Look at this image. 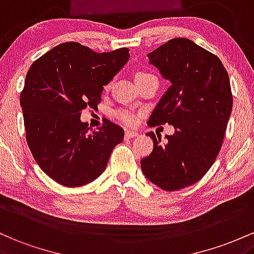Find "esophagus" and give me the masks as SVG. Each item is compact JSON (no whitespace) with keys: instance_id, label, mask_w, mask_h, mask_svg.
<instances>
[{"instance_id":"obj_1","label":"esophagus","mask_w":254,"mask_h":254,"mask_svg":"<svg viewBox=\"0 0 254 254\" xmlns=\"http://www.w3.org/2000/svg\"><path fill=\"white\" fill-rule=\"evenodd\" d=\"M125 136H126V138H135V136H138V133L136 132H134V130H129V129H127L126 130V133H125Z\"/></svg>"}]
</instances>
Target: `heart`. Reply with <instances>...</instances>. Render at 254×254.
<instances>
[{
  "label": "heart",
  "instance_id": "heart-1",
  "mask_svg": "<svg viewBox=\"0 0 254 254\" xmlns=\"http://www.w3.org/2000/svg\"><path fill=\"white\" fill-rule=\"evenodd\" d=\"M146 75H149V74H147V73H138V74H136V79H140V78H142V76H146ZM109 87H110V84L105 86V90H108ZM115 115H116V118L120 120V121L128 125V126H132V125H134L135 121H136V118H135L134 114L128 112V110H126V109L118 110V112L115 113Z\"/></svg>",
  "mask_w": 254,
  "mask_h": 254
}]
</instances>
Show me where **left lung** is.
Wrapping results in <instances>:
<instances>
[{"label":"left lung","instance_id":"1","mask_svg":"<svg viewBox=\"0 0 254 254\" xmlns=\"http://www.w3.org/2000/svg\"><path fill=\"white\" fill-rule=\"evenodd\" d=\"M147 58L172 84L147 125H173L175 133L165 142L147 133L153 150L141 170L172 192L198 182L217 158L233 108L229 75L217 56L187 38L170 39Z\"/></svg>","mask_w":254,"mask_h":254}]
</instances>
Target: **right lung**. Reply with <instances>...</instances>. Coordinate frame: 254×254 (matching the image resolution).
I'll return each mask as SVG.
<instances>
[{
  "mask_svg": "<svg viewBox=\"0 0 254 254\" xmlns=\"http://www.w3.org/2000/svg\"><path fill=\"white\" fill-rule=\"evenodd\" d=\"M129 59L127 48L95 53L62 43L33 62L20 95L26 141L41 169L58 184L80 187L104 172L125 130L109 120L97 132L81 110L97 108L104 85Z\"/></svg>",
  "mask_w": 254,
  "mask_h": 254,
  "instance_id": "obj_1",
  "label": "right lung"
}]
</instances>
